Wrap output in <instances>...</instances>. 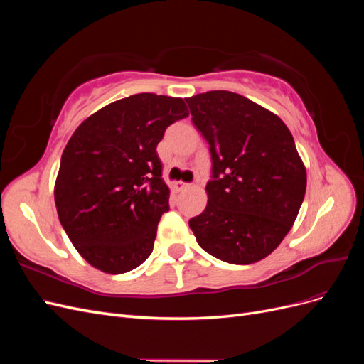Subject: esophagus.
Wrapping results in <instances>:
<instances>
[{
	"label": "esophagus",
	"mask_w": 364,
	"mask_h": 364,
	"mask_svg": "<svg viewBox=\"0 0 364 364\" xmlns=\"http://www.w3.org/2000/svg\"><path fill=\"white\" fill-rule=\"evenodd\" d=\"M188 186H190V183H185V182H176L174 183V190L176 191H183V190H186V188H188Z\"/></svg>",
	"instance_id": "obj_1"
}]
</instances>
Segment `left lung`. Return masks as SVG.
I'll return each instance as SVG.
<instances>
[{"mask_svg": "<svg viewBox=\"0 0 364 364\" xmlns=\"http://www.w3.org/2000/svg\"><path fill=\"white\" fill-rule=\"evenodd\" d=\"M186 103L213 161L208 205L190 220L197 243L230 264L266 258L289 234L306 188L289 127L230 91L197 94Z\"/></svg>", "mask_w": 364, "mask_h": 364, "instance_id": "8db88e82", "label": "left lung"}]
</instances>
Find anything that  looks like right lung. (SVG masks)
<instances>
[{"mask_svg": "<svg viewBox=\"0 0 364 364\" xmlns=\"http://www.w3.org/2000/svg\"><path fill=\"white\" fill-rule=\"evenodd\" d=\"M182 98L150 92L102 107L75 129L54 185L60 223L77 252L105 273H126L153 250L170 190L156 147Z\"/></svg>", "mask_w": 364, "mask_h": 364, "instance_id": "add662e5", "label": "right lung"}]
</instances>
